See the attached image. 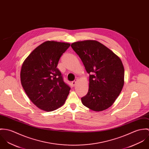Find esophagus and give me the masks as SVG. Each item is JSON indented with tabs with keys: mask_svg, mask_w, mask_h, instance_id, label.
Returning a JSON list of instances; mask_svg holds the SVG:
<instances>
[{
	"mask_svg": "<svg viewBox=\"0 0 149 149\" xmlns=\"http://www.w3.org/2000/svg\"><path fill=\"white\" fill-rule=\"evenodd\" d=\"M77 82V79L74 80V81H72V86H75V85L76 84Z\"/></svg>",
	"mask_w": 149,
	"mask_h": 149,
	"instance_id": "34e87169",
	"label": "esophagus"
}]
</instances>
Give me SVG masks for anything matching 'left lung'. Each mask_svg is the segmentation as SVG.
I'll return each mask as SVG.
<instances>
[{"label":"left lung","instance_id":"1","mask_svg":"<svg viewBox=\"0 0 149 149\" xmlns=\"http://www.w3.org/2000/svg\"><path fill=\"white\" fill-rule=\"evenodd\" d=\"M89 74V88L81 100L95 111L110 107L120 93L125 70L120 59L111 50L96 40L74 42L71 45Z\"/></svg>","mask_w":149,"mask_h":149}]
</instances>
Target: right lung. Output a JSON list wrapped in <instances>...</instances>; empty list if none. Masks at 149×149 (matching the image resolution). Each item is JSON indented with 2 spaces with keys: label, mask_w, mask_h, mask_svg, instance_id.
I'll use <instances>...</instances> for the list:
<instances>
[{
  "label": "right lung",
  "mask_w": 149,
  "mask_h": 149,
  "mask_svg": "<svg viewBox=\"0 0 149 149\" xmlns=\"http://www.w3.org/2000/svg\"><path fill=\"white\" fill-rule=\"evenodd\" d=\"M70 44L46 41L37 47L24 61L20 71L22 87L38 108L52 111L65 102L70 87L56 67Z\"/></svg>",
  "instance_id": "obj_1"
}]
</instances>
